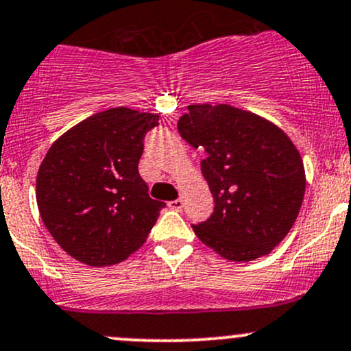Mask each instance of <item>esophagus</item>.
Instances as JSON below:
<instances>
[{
	"label": "esophagus",
	"mask_w": 351,
	"mask_h": 351,
	"mask_svg": "<svg viewBox=\"0 0 351 351\" xmlns=\"http://www.w3.org/2000/svg\"><path fill=\"white\" fill-rule=\"evenodd\" d=\"M168 206L171 208V210H175V211H182L183 210V199L182 198L173 199V202L168 203Z\"/></svg>",
	"instance_id": "1"
}]
</instances>
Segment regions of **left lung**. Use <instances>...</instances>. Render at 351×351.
I'll return each instance as SVG.
<instances>
[{
	"instance_id": "obj_1",
	"label": "left lung",
	"mask_w": 351,
	"mask_h": 351,
	"mask_svg": "<svg viewBox=\"0 0 351 351\" xmlns=\"http://www.w3.org/2000/svg\"><path fill=\"white\" fill-rule=\"evenodd\" d=\"M178 132L202 161L215 210L193 225L202 243L230 261L268 255L293 226L305 196V168L288 134L230 105H190Z\"/></svg>"
}]
</instances>
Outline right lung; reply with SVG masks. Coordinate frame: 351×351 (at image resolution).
Returning <instances> with one entry per match:
<instances>
[{
  "label": "right lung",
  "instance_id": "right-lung-1",
  "mask_svg": "<svg viewBox=\"0 0 351 351\" xmlns=\"http://www.w3.org/2000/svg\"><path fill=\"white\" fill-rule=\"evenodd\" d=\"M160 117L111 108L51 145L36 176L41 219L69 256L88 267L126 260L148 238L163 202L138 173L145 134Z\"/></svg>",
  "mask_w": 351,
  "mask_h": 351
}]
</instances>
